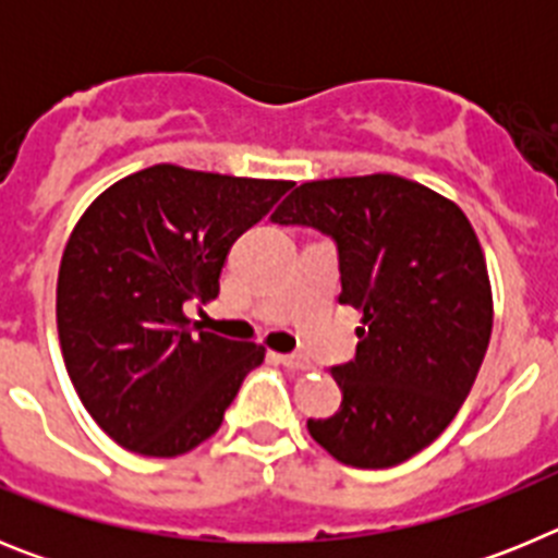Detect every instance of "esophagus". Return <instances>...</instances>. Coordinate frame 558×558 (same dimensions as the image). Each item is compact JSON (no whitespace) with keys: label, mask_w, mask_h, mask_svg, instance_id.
I'll use <instances>...</instances> for the list:
<instances>
[{"label":"esophagus","mask_w":558,"mask_h":558,"mask_svg":"<svg viewBox=\"0 0 558 558\" xmlns=\"http://www.w3.org/2000/svg\"><path fill=\"white\" fill-rule=\"evenodd\" d=\"M276 360H279L284 368H293V372H307L310 368L307 360L299 357V354H276Z\"/></svg>","instance_id":"34e87169"}]
</instances>
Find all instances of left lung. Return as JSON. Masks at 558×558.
Instances as JSON below:
<instances>
[{
    "label": "left lung",
    "instance_id": "8db88e82",
    "mask_svg": "<svg viewBox=\"0 0 558 558\" xmlns=\"http://www.w3.org/2000/svg\"><path fill=\"white\" fill-rule=\"evenodd\" d=\"M270 220L332 236L338 302L363 313L357 354L332 368L340 411L307 418L310 436L357 470L408 461L456 418L489 347L475 229L445 195L391 172L307 181Z\"/></svg>",
    "mask_w": 558,
    "mask_h": 558
}]
</instances>
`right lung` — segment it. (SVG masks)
Wrapping results in <instances>:
<instances>
[{"instance_id": "1", "label": "right lung", "mask_w": 558, "mask_h": 558, "mask_svg": "<svg viewBox=\"0 0 558 558\" xmlns=\"http://www.w3.org/2000/svg\"><path fill=\"white\" fill-rule=\"evenodd\" d=\"M290 186L153 165L83 211L58 270V338L77 397L120 447L172 458L218 433L265 349L195 335L184 307L218 299L234 240Z\"/></svg>"}]
</instances>
